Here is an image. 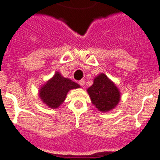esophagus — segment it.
Here are the masks:
<instances>
[{
  "label": "esophagus",
  "instance_id": "34e87169",
  "mask_svg": "<svg viewBox=\"0 0 160 160\" xmlns=\"http://www.w3.org/2000/svg\"><path fill=\"white\" fill-rule=\"evenodd\" d=\"M78 83H79V85H80V86L83 87V86L85 85V81L83 80V79H82V80H80V81L78 82Z\"/></svg>",
  "mask_w": 160,
  "mask_h": 160
}]
</instances>
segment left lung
<instances>
[{
    "mask_svg": "<svg viewBox=\"0 0 160 160\" xmlns=\"http://www.w3.org/2000/svg\"><path fill=\"white\" fill-rule=\"evenodd\" d=\"M92 104L98 111L107 112L117 107L121 99L118 88L104 73L94 79V83L87 89Z\"/></svg>",
    "mask_w": 160,
    "mask_h": 160,
    "instance_id": "obj_1",
    "label": "left lung"
}]
</instances>
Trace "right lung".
<instances>
[{"instance_id":"1","label":"right lung","mask_w":160,"mask_h":160,"mask_svg":"<svg viewBox=\"0 0 160 160\" xmlns=\"http://www.w3.org/2000/svg\"><path fill=\"white\" fill-rule=\"evenodd\" d=\"M80 88V85L71 79L64 78L56 72L52 78L46 82L39 89V97L49 108L56 109L65 101L70 90Z\"/></svg>"}]
</instances>
